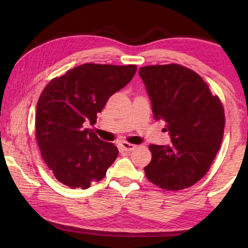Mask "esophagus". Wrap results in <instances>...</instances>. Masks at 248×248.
I'll list each match as a JSON object with an SVG mask.
<instances>
[{
    "label": "esophagus",
    "mask_w": 248,
    "mask_h": 248,
    "mask_svg": "<svg viewBox=\"0 0 248 248\" xmlns=\"http://www.w3.org/2000/svg\"><path fill=\"white\" fill-rule=\"evenodd\" d=\"M120 145H121V148H123V150L125 151V152H130V151H132V150H134V148H136V145L134 144L128 143V142H124V141L121 142Z\"/></svg>",
    "instance_id": "1"
}]
</instances>
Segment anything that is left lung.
Masks as SVG:
<instances>
[{"mask_svg": "<svg viewBox=\"0 0 248 248\" xmlns=\"http://www.w3.org/2000/svg\"><path fill=\"white\" fill-rule=\"evenodd\" d=\"M155 120H164L171 143L151 144L144 171L166 190L195 185L207 174L224 133V109L199 74L179 64L148 65L139 70Z\"/></svg>", "mask_w": 248, "mask_h": 248, "instance_id": "left-lung-1", "label": "left lung"}]
</instances>
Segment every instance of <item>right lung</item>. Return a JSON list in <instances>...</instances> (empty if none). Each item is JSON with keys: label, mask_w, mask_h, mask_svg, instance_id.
Segmentation results:
<instances>
[{"label": "right lung", "mask_w": 248, "mask_h": 248, "mask_svg": "<svg viewBox=\"0 0 248 248\" xmlns=\"http://www.w3.org/2000/svg\"><path fill=\"white\" fill-rule=\"evenodd\" d=\"M136 65L85 63L50 81L37 103L36 139L46 164L59 182L87 189L99 182L118 149L93 130L108 98L127 85Z\"/></svg>", "instance_id": "obj_1"}]
</instances>
